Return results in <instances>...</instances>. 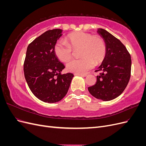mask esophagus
Returning <instances> with one entry per match:
<instances>
[{"label": "esophagus", "mask_w": 146, "mask_h": 146, "mask_svg": "<svg viewBox=\"0 0 146 146\" xmlns=\"http://www.w3.org/2000/svg\"><path fill=\"white\" fill-rule=\"evenodd\" d=\"M75 76H79L82 77H86L88 75L86 74H74Z\"/></svg>", "instance_id": "obj_1"}]
</instances>
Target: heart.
Returning a JSON list of instances; mask_svg holds the SVG:
<instances>
[{
    "label": "heart",
    "instance_id": "obj_1",
    "mask_svg": "<svg viewBox=\"0 0 146 146\" xmlns=\"http://www.w3.org/2000/svg\"><path fill=\"white\" fill-rule=\"evenodd\" d=\"M68 44L58 41L54 46V53L59 60L66 62L72 58L73 51L79 50L82 58L72 60L67 64L66 68L69 72L83 74L94 67V63L99 64L104 59L107 47L104 40L99 36L83 32H78L68 35Z\"/></svg>",
    "mask_w": 146,
    "mask_h": 146
}]
</instances>
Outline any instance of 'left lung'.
<instances>
[{
  "label": "left lung",
  "instance_id": "8db88e82",
  "mask_svg": "<svg viewBox=\"0 0 146 146\" xmlns=\"http://www.w3.org/2000/svg\"><path fill=\"white\" fill-rule=\"evenodd\" d=\"M98 33L104 40L107 52L102 63L96 72L100 71L95 85L88 87L94 98L109 101L120 96L129 82L131 60L126 47L117 38L103 29Z\"/></svg>",
  "mask_w": 146,
  "mask_h": 146
}]
</instances>
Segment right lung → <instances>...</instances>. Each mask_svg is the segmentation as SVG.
<instances>
[{"instance_id": "1", "label": "right lung", "mask_w": 146, "mask_h": 146, "mask_svg": "<svg viewBox=\"0 0 146 146\" xmlns=\"http://www.w3.org/2000/svg\"><path fill=\"white\" fill-rule=\"evenodd\" d=\"M59 29L47 30L27 47L24 63V76L32 93L47 103H55L67 94L74 75L61 74L64 65L56 56L54 48L62 36Z\"/></svg>"}]
</instances>
